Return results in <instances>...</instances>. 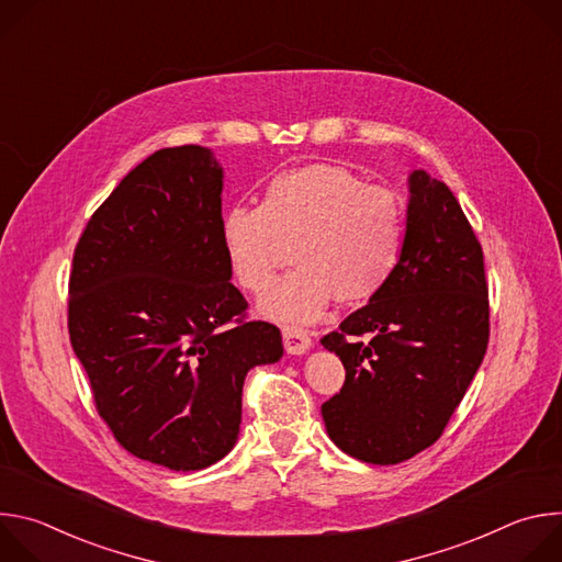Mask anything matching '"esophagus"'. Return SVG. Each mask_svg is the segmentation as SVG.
I'll list each match as a JSON object with an SVG mask.
<instances>
[{
	"instance_id": "obj_1",
	"label": "esophagus",
	"mask_w": 562,
	"mask_h": 562,
	"mask_svg": "<svg viewBox=\"0 0 562 562\" xmlns=\"http://www.w3.org/2000/svg\"><path fill=\"white\" fill-rule=\"evenodd\" d=\"M282 340H284L286 353H291V356H302L311 347L308 331H304L302 327H295V325L282 327Z\"/></svg>"
}]
</instances>
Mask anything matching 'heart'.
Segmentation results:
<instances>
[{
  "label": "heart",
  "instance_id": "b5f03b06",
  "mask_svg": "<svg viewBox=\"0 0 562 562\" xmlns=\"http://www.w3.org/2000/svg\"><path fill=\"white\" fill-rule=\"evenodd\" d=\"M220 235L239 286L265 293L293 245L295 269L260 302L280 323H311L329 302L364 304L391 280L403 256L400 198L340 165H306L273 176L260 206H231Z\"/></svg>",
  "mask_w": 562,
  "mask_h": 562
}]
</instances>
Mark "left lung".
<instances>
[{"mask_svg":"<svg viewBox=\"0 0 562 562\" xmlns=\"http://www.w3.org/2000/svg\"><path fill=\"white\" fill-rule=\"evenodd\" d=\"M409 193L389 284L319 340L347 369L323 405L327 434L371 464L409 460L442 436L490 342L485 258L467 215L425 171Z\"/></svg>","mask_w":562,"mask_h":562,"instance_id":"1","label":"left lung"}]
</instances>
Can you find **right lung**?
I'll use <instances>...</instances> for the list:
<instances>
[{
	"label": "right lung",
	"instance_id": "obj_1",
	"mask_svg": "<svg viewBox=\"0 0 562 562\" xmlns=\"http://www.w3.org/2000/svg\"><path fill=\"white\" fill-rule=\"evenodd\" d=\"M222 167L162 148L91 215L68 280V336L98 414L133 456L173 471L224 458L247 371L282 358L276 325L247 319L222 235Z\"/></svg>",
	"mask_w": 562,
	"mask_h": 562
}]
</instances>
